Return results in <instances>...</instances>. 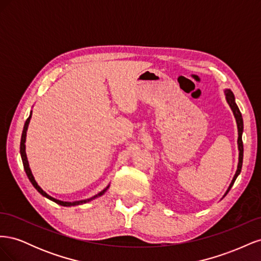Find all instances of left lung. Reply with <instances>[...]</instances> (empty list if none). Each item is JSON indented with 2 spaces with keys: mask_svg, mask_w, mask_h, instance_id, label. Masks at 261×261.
Returning a JSON list of instances; mask_svg holds the SVG:
<instances>
[{
  "mask_svg": "<svg viewBox=\"0 0 261 261\" xmlns=\"http://www.w3.org/2000/svg\"><path fill=\"white\" fill-rule=\"evenodd\" d=\"M225 96H226V101L228 106L231 107L232 111H233V114L235 116V120H236V123H238V129H239V139H238V144H239V150H240V155H239V165H238V170H236V173L235 175L231 181L230 186H228V189L227 192L225 193V195L228 193V191L232 188L234 181L236 179V177L239 176V174L241 173V170H242V165H243V154H244V147H243V140H242V134H243V128H244V124H243V117H242V113L240 111V109L238 107V105L235 103V98H234V94L231 90L226 89L225 90ZM224 195V196H225Z\"/></svg>",
  "mask_w": 261,
  "mask_h": 261,
  "instance_id": "1",
  "label": "left lung"
}]
</instances>
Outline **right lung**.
Returning a JSON list of instances; mask_svg holds the SVG:
<instances>
[{"instance_id":"1","label":"right lung","mask_w":261,"mask_h":261,"mask_svg":"<svg viewBox=\"0 0 261 261\" xmlns=\"http://www.w3.org/2000/svg\"><path fill=\"white\" fill-rule=\"evenodd\" d=\"M30 118H31V113H30L29 117L27 118V121H26L25 125H23V129H22V134H21V139H20V155H21V160H22V164H23V169H25L26 174H27V176H28V178H29V180H30V183L34 185V187L37 189V191H38L39 193H40L42 196L46 197V198H48V199H50V200H52V201H54V202H57L58 204H61V206H64V207L77 206V204L86 203V202H88V201H90V200H92V199H94V198H97V197H99V196H101V195H103V194L106 193L107 189L109 188V186H108L107 188H105L103 191H102V192H100L98 195L91 197V198H89V199H86V200H80V201H73V202L58 200V199L53 198V197L49 196V195L46 194L44 191H42V188L37 184V181L35 180V177H34V175H33V173H31V170H30V168H29V163H28V160H27V155H26V146H25V141H26V133H27V128H28V124H29V122H30Z\"/></svg>"}]
</instances>
